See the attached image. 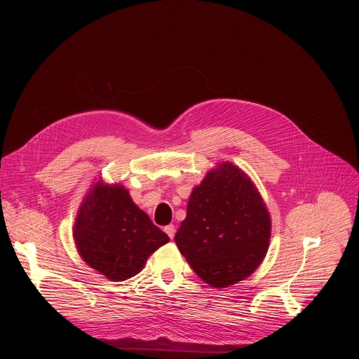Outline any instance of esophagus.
Wrapping results in <instances>:
<instances>
[{
    "instance_id": "34e87169",
    "label": "esophagus",
    "mask_w": 359,
    "mask_h": 359,
    "mask_svg": "<svg viewBox=\"0 0 359 359\" xmlns=\"http://www.w3.org/2000/svg\"><path fill=\"white\" fill-rule=\"evenodd\" d=\"M165 233L173 240V237H175V234H176V227H175L173 224H169V226L165 227Z\"/></svg>"
}]
</instances>
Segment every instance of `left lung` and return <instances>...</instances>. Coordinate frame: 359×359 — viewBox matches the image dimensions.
<instances>
[{"instance_id": "1", "label": "left lung", "mask_w": 359, "mask_h": 359, "mask_svg": "<svg viewBox=\"0 0 359 359\" xmlns=\"http://www.w3.org/2000/svg\"><path fill=\"white\" fill-rule=\"evenodd\" d=\"M270 237L271 217L259 189L226 161L193 187L175 241L204 283L226 288L259 269Z\"/></svg>"}]
</instances>
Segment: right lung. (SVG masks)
Segmentation results:
<instances>
[{
  "label": "right lung",
  "mask_w": 359,
  "mask_h": 359,
  "mask_svg": "<svg viewBox=\"0 0 359 359\" xmlns=\"http://www.w3.org/2000/svg\"><path fill=\"white\" fill-rule=\"evenodd\" d=\"M74 240L90 269L111 281H125L143 270L169 236L136 206L125 186L99 179L81 203Z\"/></svg>",
  "instance_id": "add662e5"
}]
</instances>
